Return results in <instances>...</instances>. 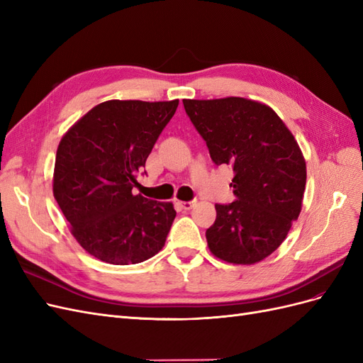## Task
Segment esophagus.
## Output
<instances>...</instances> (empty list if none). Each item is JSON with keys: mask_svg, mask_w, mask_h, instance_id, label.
<instances>
[{"mask_svg": "<svg viewBox=\"0 0 363 363\" xmlns=\"http://www.w3.org/2000/svg\"><path fill=\"white\" fill-rule=\"evenodd\" d=\"M179 204H180V207L183 208V211H189V208H192V207L196 204V200H192V201H180Z\"/></svg>", "mask_w": 363, "mask_h": 363, "instance_id": "obj_1", "label": "esophagus"}]
</instances>
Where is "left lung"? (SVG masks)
Returning <instances> with one entry per match:
<instances>
[{"label": "left lung", "mask_w": 363, "mask_h": 363, "mask_svg": "<svg viewBox=\"0 0 363 363\" xmlns=\"http://www.w3.org/2000/svg\"><path fill=\"white\" fill-rule=\"evenodd\" d=\"M215 164H230L236 201L215 204L206 230L216 257L252 265L286 238L301 212L306 162L292 133L271 107L239 96L183 100Z\"/></svg>", "instance_id": "obj_1"}]
</instances>
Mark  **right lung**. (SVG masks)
Listing matches in <instances>:
<instances>
[{"label":"right lung","mask_w":363,"mask_h":363,"mask_svg":"<svg viewBox=\"0 0 363 363\" xmlns=\"http://www.w3.org/2000/svg\"><path fill=\"white\" fill-rule=\"evenodd\" d=\"M177 106L179 100H111L95 106L62 138L54 199L77 242L91 256L130 265L163 248L174 206L135 195L133 188Z\"/></svg>","instance_id":"add662e5"}]
</instances>
